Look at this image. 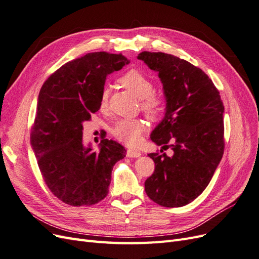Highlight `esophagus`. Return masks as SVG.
I'll list each match as a JSON object with an SVG mask.
<instances>
[{"label":"esophagus","instance_id":"34e87169","mask_svg":"<svg viewBox=\"0 0 259 259\" xmlns=\"http://www.w3.org/2000/svg\"><path fill=\"white\" fill-rule=\"evenodd\" d=\"M127 155L130 158H138L140 157L142 154L139 151H135V149H128L127 151Z\"/></svg>","mask_w":259,"mask_h":259}]
</instances>
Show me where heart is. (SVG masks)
Segmentation results:
<instances>
[{
	"mask_svg": "<svg viewBox=\"0 0 259 259\" xmlns=\"http://www.w3.org/2000/svg\"><path fill=\"white\" fill-rule=\"evenodd\" d=\"M120 84L128 89L130 93L141 100V107L148 116L155 118L163 113V101L154 95V84L144 74L137 70H131L120 77ZM110 90L105 87L102 93L100 102L101 106L107 103ZM145 129L144 122L140 119H121L115 123L113 127V135L118 141L129 146H136L140 143L141 136Z\"/></svg>",
	"mask_w": 259,
	"mask_h": 259,
	"instance_id": "heart-1",
	"label": "heart"
}]
</instances>
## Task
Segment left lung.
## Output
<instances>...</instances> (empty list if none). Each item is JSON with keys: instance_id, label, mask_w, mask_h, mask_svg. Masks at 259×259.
Wrapping results in <instances>:
<instances>
[{"instance_id": "left-lung-1", "label": "left lung", "mask_w": 259, "mask_h": 259, "mask_svg": "<svg viewBox=\"0 0 259 259\" xmlns=\"http://www.w3.org/2000/svg\"><path fill=\"white\" fill-rule=\"evenodd\" d=\"M138 59L158 73L165 99L164 116L151 140L173 151L172 156L148 154L155 171L145 191L162 206L186 205L201 195L222 160L224 104L210 77L188 61L151 52Z\"/></svg>"}]
</instances>
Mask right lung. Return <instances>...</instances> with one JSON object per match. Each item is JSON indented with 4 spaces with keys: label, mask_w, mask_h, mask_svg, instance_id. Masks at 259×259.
Returning a JSON list of instances; mask_svg holds the SVG:
<instances>
[{
    "label": "right lung",
    "mask_w": 259,
    "mask_h": 259,
    "mask_svg": "<svg viewBox=\"0 0 259 259\" xmlns=\"http://www.w3.org/2000/svg\"><path fill=\"white\" fill-rule=\"evenodd\" d=\"M122 55L90 53L62 65L40 88L31 146L52 193L66 204L93 205L108 194L114 164L126 149L103 139L99 151L82 142V123L100 106L108 74L129 64Z\"/></svg>",
    "instance_id": "right-lung-1"
}]
</instances>
